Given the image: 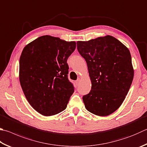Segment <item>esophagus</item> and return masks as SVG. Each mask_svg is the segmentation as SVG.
Instances as JSON below:
<instances>
[{"instance_id": "34e87169", "label": "esophagus", "mask_w": 147, "mask_h": 147, "mask_svg": "<svg viewBox=\"0 0 147 147\" xmlns=\"http://www.w3.org/2000/svg\"><path fill=\"white\" fill-rule=\"evenodd\" d=\"M80 79H78V80H77L76 81V85H78V84H80Z\"/></svg>"}]
</instances>
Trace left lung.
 <instances>
[{
  "label": "left lung",
  "mask_w": 147,
  "mask_h": 147,
  "mask_svg": "<svg viewBox=\"0 0 147 147\" xmlns=\"http://www.w3.org/2000/svg\"><path fill=\"white\" fill-rule=\"evenodd\" d=\"M77 49L86 61L92 84L83 96L85 108L95 115H110L122 104L134 78L129 50L109 35L78 41Z\"/></svg>",
  "instance_id": "1"
}]
</instances>
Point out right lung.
<instances>
[{
    "label": "right lung",
    "instance_id": "add662e5",
    "mask_svg": "<svg viewBox=\"0 0 147 147\" xmlns=\"http://www.w3.org/2000/svg\"><path fill=\"white\" fill-rule=\"evenodd\" d=\"M75 48V42L49 35L24 48L19 62L20 85L29 104L42 115H55L67 107L74 91L67 61Z\"/></svg>",
    "mask_w": 147,
    "mask_h": 147
}]
</instances>
